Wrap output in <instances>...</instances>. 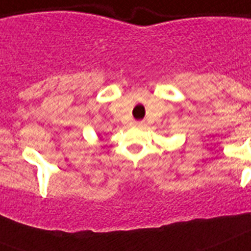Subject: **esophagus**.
Here are the masks:
<instances>
[{
	"instance_id": "obj_1",
	"label": "esophagus",
	"mask_w": 251,
	"mask_h": 251,
	"mask_svg": "<svg viewBox=\"0 0 251 251\" xmlns=\"http://www.w3.org/2000/svg\"><path fill=\"white\" fill-rule=\"evenodd\" d=\"M135 126H144V121H136Z\"/></svg>"
}]
</instances>
